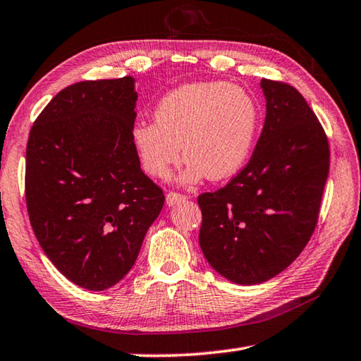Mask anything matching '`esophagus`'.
I'll return each mask as SVG.
<instances>
[{
	"mask_svg": "<svg viewBox=\"0 0 361 361\" xmlns=\"http://www.w3.org/2000/svg\"><path fill=\"white\" fill-rule=\"evenodd\" d=\"M185 201H186V196H183V194H180V192L170 191L167 194V205H176V204L185 202Z\"/></svg>",
	"mask_w": 361,
	"mask_h": 361,
	"instance_id": "esophagus-1",
	"label": "esophagus"
}]
</instances>
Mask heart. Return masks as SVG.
Returning <instances> with one entry per match:
<instances>
[{"instance_id":"b5f03b06","label":"heart","mask_w":361,"mask_h":361,"mask_svg":"<svg viewBox=\"0 0 361 361\" xmlns=\"http://www.w3.org/2000/svg\"><path fill=\"white\" fill-rule=\"evenodd\" d=\"M156 122H140L133 142L151 176L165 178L183 157V181L228 180L244 167L260 128L259 101L226 82H194L169 91L154 111Z\"/></svg>"}]
</instances>
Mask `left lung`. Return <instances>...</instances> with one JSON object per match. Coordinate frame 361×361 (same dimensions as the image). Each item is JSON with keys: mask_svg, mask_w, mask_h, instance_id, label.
<instances>
[{"mask_svg": "<svg viewBox=\"0 0 361 361\" xmlns=\"http://www.w3.org/2000/svg\"><path fill=\"white\" fill-rule=\"evenodd\" d=\"M267 117L249 164L202 192L199 244L215 271L259 284L286 270L310 241L329 173V145L294 87L262 78Z\"/></svg>", "mask_w": 361, "mask_h": 361, "instance_id": "obj_1", "label": "left lung"}]
</instances>
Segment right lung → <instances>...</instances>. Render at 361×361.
Masks as SVG:
<instances>
[{
    "label": "right lung",
    "mask_w": 361,
    "mask_h": 361,
    "mask_svg": "<svg viewBox=\"0 0 361 361\" xmlns=\"http://www.w3.org/2000/svg\"><path fill=\"white\" fill-rule=\"evenodd\" d=\"M135 80H85L59 91L27 141L28 219L48 259L80 288L127 274L164 191L142 173L133 142Z\"/></svg>",
    "instance_id": "1"
}]
</instances>
